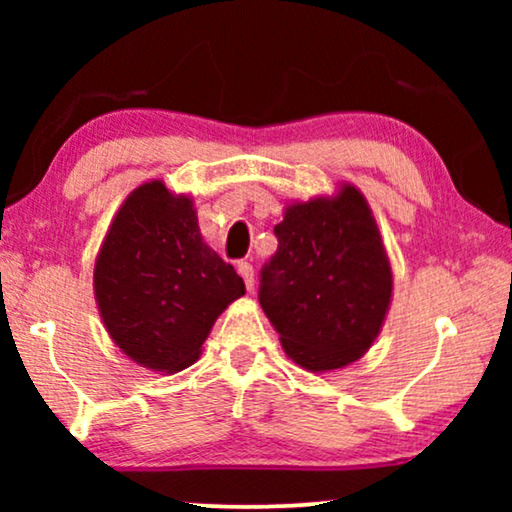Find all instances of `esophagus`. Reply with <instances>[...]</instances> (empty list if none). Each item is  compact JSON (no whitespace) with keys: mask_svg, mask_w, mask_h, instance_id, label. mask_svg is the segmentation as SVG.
I'll return each instance as SVG.
<instances>
[{"mask_svg":"<svg viewBox=\"0 0 512 512\" xmlns=\"http://www.w3.org/2000/svg\"><path fill=\"white\" fill-rule=\"evenodd\" d=\"M237 272H240V277L244 279V284H247V289L254 291V268H251V263L240 261L237 263Z\"/></svg>","mask_w":512,"mask_h":512,"instance_id":"esophagus-1","label":"esophagus"}]
</instances>
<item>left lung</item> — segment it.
Here are the masks:
<instances>
[{
  "label": "left lung",
  "mask_w": 512,
  "mask_h": 512,
  "mask_svg": "<svg viewBox=\"0 0 512 512\" xmlns=\"http://www.w3.org/2000/svg\"><path fill=\"white\" fill-rule=\"evenodd\" d=\"M258 303L298 366L312 373L359 359L380 333L391 268L373 214L354 186L286 209Z\"/></svg>",
  "instance_id": "1"
}]
</instances>
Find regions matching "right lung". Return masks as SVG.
Here are the masks:
<instances>
[{
    "mask_svg": "<svg viewBox=\"0 0 512 512\" xmlns=\"http://www.w3.org/2000/svg\"><path fill=\"white\" fill-rule=\"evenodd\" d=\"M95 296L109 335L132 361L177 373L198 359L216 317L244 296V282L202 242L193 202L149 181L104 237Z\"/></svg>",
    "mask_w": 512,
    "mask_h": 512,
    "instance_id": "add662e5",
    "label": "right lung"
}]
</instances>
